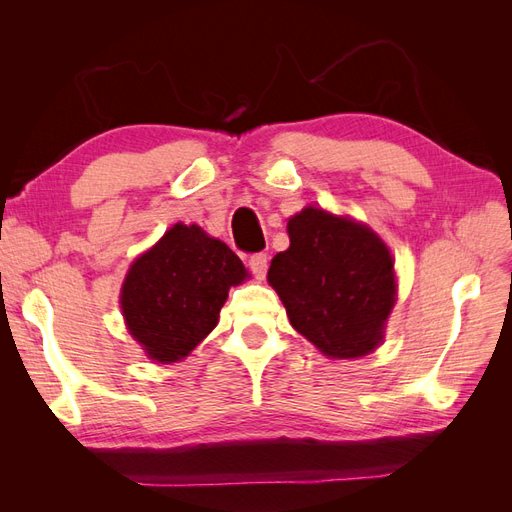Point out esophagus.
<instances>
[{
    "mask_svg": "<svg viewBox=\"0 0 512 512\" xmlns=\"http://www.w3.org/2000/svg\"><path fill=\"white\" fill-rule=\"evenodd\" d=\"M247 267L254 273L256 280H265L267 275V254H252L247 258Z\"/></svg>",
    "mask_w": 512,
    "mask_h": 512,
    "instance_id": "esophagus-1",
    "label": "esophagus"
}]
</instances>
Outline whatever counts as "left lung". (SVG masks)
<instances>
[{"label":"left lung","mask_w":512,"mask_h":512,"mask_svg":"<svg viewBox=\"0 0 512 512\" xmlns=\"http://www.w3.org/2000/svg\"><path fill=\"white\" fill-rule=\"evenodd\" d=\"M288 235L267 277L292 327L333 359L374 350L395 303L386 245L367 226L314 207L290 218Z\"/></svg>","instance_id":"8db88e82"}]
</instances>
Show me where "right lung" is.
Wrapping results in <instances>:
<instances>
[{"label": "right lung", "mask_w": 512, "mask_h": 512, "mask_svg": "<svg viewBox=\"0 0 512 512\" xmlns=\"http://www.w3.org/2000/svg\"><path fill=\"white\" fill-rule=\"evenodd\" d=\"M245 275L226 243L194 224H175L123 282L121 309L132 337L153 361H181L215 329L228 288Z\"/></svg>", "instance_id": "right-lung-1"}]
</instances>
